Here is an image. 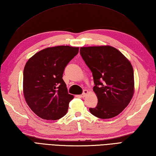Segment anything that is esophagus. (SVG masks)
Wrapping results in <instances>:
<instances>
[{
	"label": "esophagus",
	"mask_w": 156,
	"mask_h": 156,
	"mask_svg": "<svg viewBox=\"0 0 156 156\" xmlns=\"http://www.w3.org/2000/svg\"><path fill=\"white\" fill-rule=\"evenodd\" d=\"M88 93H89V91L87 90H85L83 91V94L81 95V96L82 98H84V97H85V96H87V95L88 94Z\"/></svg>",
	"instance_id": "1"
}]
</instances>
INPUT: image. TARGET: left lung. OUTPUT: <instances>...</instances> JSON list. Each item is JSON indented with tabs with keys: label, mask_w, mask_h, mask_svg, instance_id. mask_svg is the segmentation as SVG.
<instances>
[{
	"label": "left lung",
	"mask_w": 156,
	"mask_h": 156,
	"mask_svg": "<svg viewBox=\"0 0 156 156\" xmlns=\"http://www.w3.org/2000/svg\"><path fill=\"white\" fill-rule=\"evenodd\" d=\"M80 54L93 75L98 98L90 112L101 119L119 115L128 106L135 92L134 72L131 62L111 46L81 47Z\"/></svg>",
	"instance_id": "1"
}]
</instances>
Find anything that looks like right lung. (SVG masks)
<instances>
[{"label": "right lung", "mask_w": 156, "mask_h": 156, "mask_svg": "<svg viewBox=\"0 0 156 156\" xmlns=\"http://www.w3.org/2000/svg\"><path fill=\"white\" fill-rule=\"evenodd\" d=\"M78 52L79 47H48L27 60L23 70V95L30 109L40 118L58 120L67 112L74 96L68 94L62 75Z\"/></svg>", "instance_id": "obj_1"}]
</instances>
